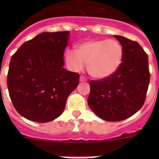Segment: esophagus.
<instances>
[{
	"instance_id": "34e87169",
	"label": "esophagus",
	"mask_w": 159,
	"mask_h": 159,
	"mask_svg": "<svg viewBox=\"0 0 159 159\" xmlns=\"http://www.w3.org/2000/svg\"><path fill=\"white\" fill-rule=\"evenodd\" d=\"M87 80H86V78H85L84 77H82V76H81L80 77V82H86Z\"/></svg>"
}]
</instances>
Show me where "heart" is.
<instances>
[{"label":"heart","instance_id":"1","mask_svg":"<svg viewBox=\"0 0 159 159\" xmlns=\"http://www.w3.org/2000/svg\"><path fill=\"white\" fill-rule=\"evenodd\" d=\"M123 55V47L116 39L88 40L79 43L77 50L67 49L65 61L73 72H79L87 63V71L91 76L105 79L118 70Z\"/></svg>","mask_w":159,"mask_h":159}]
</instances>
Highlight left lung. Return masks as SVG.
<instances>
[{"label":"left lung","mask_w":159,"mask_h":159,"mask_svg":"<svg viewBox=\"0 0 159 159\" xmlns=\"http://www.w3.org/2000/svg\"><path fill=\"white\" fill-rule=\"evenodd\" d=\"M123 47L120 66L111 77L90 82L87 102L100 118L120 121L130 117L143 106L150 73L148 54L135 41L114 35Z\"/></svg>","instance_id":"1"}]
</instances>
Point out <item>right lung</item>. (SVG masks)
Masks as SVG:
<instances>
[{"label":"right lung","mask_w":159,"mask_h":159,"mask_svg":"<svg viewBox=\"0 0 159 159\" xmlns=\"http://www.w3.org/2000/svg\"><path fill=\"white\" fill-rule=\"evenodd\" d=\"M69 31L44 32L24 43L11 57L7 87L14 107L30 120L45 123L62 115L79 84V74L63 67Z\"/></svg>","instance_id":"obj_1"}]
</instances>
